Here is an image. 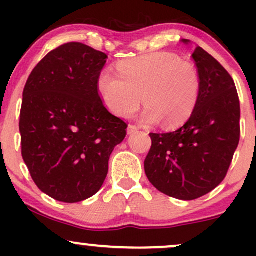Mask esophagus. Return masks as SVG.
Returning <instances> with one entry per match:
<instances>
[{
    "instance_id": "1",
    "label": "esophagus",
    "mask_w": 256,
    "mask_h": 256,
    "mask_svg": "<svg viewBox=\"0 0 256 256\" xmlns=\"http://www.w3.org/2000/svg\"><path fill=\"white\" fill-rule=\"evenodd\" d=\"M138 131V128L134 125H128V134H134V132Z\"/></svg>"
}]
</instances>
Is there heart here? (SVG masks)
I'll return each instance as SVG.
<instances>
[{
    "mask_svg": "<svg viewBox=\"0 0 256 256\" xmlns=\"http://www.w3.org/2000/svg\"><path fill=\"white\" fill-rule=\"evenodd\" d=\"M119 76L108 71L98 78V90L106 107L116 116L128 118L140 104L143 125L166 128L184 124L195 110L201 92L198 68L190 61L170 52H154L120 61Z\"/></svg>",
    "mask_w": 256,
    "mask_h": 256,
    "instance_id": "heart-1",
    "label": "heart"
}]
</instances>
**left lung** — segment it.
<instances>
[{"label":"left lung","instance_id":"8db88e82","mask_svg":"<svg viewBox=\"0 0 256 256\" xmlns=\"http://www.w3.org/2000/svg\"><path fill=\"white\" fill-rule=\"evenodd\" d=\"M182 43L192 44L189 40ZM192 58L201 79L195 110L183 126L150 134L144 171L155 188L171 198L192 201L224 180L240 142V98L234 79L201 46Z\"/></svg>","mask_w":256,"mask_h":256}]
</instances>
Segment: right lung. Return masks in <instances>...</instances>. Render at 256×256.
I'll return each instance as SVG.
<instances>
[{
	"label": "right lung",
	"mask_w": 256,
	"mask_h": 256,
	"mask_svg": "<svg viewBox=\"0 0 256 256\" xmlns=\"http://www.w3.org/2000/svg\"><path fill=\"white\" fill-rule=\"evenodd\" d=\"M108 56L85 44H64L31 72L22 92V154L44 194L66 204L95 195L128 125L104 106L98 78Z\"/></svg>",
	"instance_id": "add662e5"
}]
</instances>
